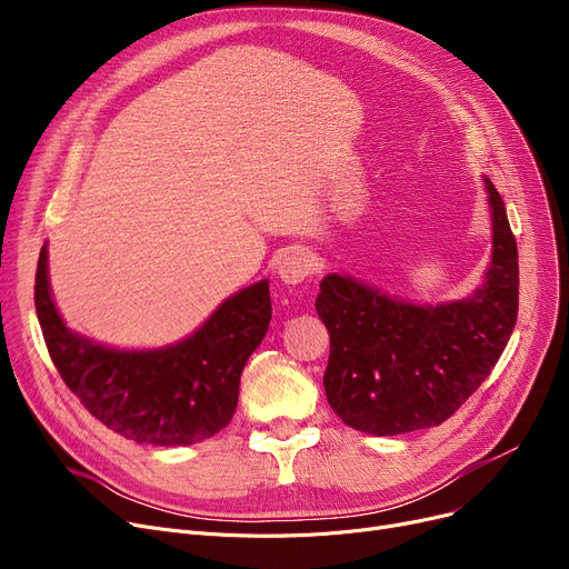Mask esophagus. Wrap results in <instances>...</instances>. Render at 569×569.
Listing matches in <instances>:
<instances>
[{"mask_svg": "<svg viewBox=\"0 0 569 569\" xmlns=\"http://www.w3.org/2000/svg\"><path fill=\"white\" fill-rule=\"evenodd\" d=\"M313 272V256L309 249L305 247H295L292 251H288L279 264V277L283 283H302L305 279H309Z\"/></svg>", "mask_w": 569, "mask_h": 569, "instance_id": "34e87169", "label": "esophagus"}]
</instances>
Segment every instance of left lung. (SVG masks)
I'll list each match as a JSON object with an SVG mask.
<instances>
[{
	"instance_id": "8db88e82",
	"label": "left lung",
	"mask_w": 569,
	"mask_h": 569,
	"mask_svg": "<svg viewBox=\"0 0 569 569\" xmlns=\"http://www.w3.org/2000/svg\"><path fill=\"white\" fill-rule=\"evenodd\" d=\"M485 189L491 262L463 300L415 305L348 274L320 281L316 311L330 332L325 395L348 427L371 436L438 427L500 360L517 325L519 253L489 177Z\"/></svg>"
}]
</instances>
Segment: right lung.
<instances>
[{
	"label": "right lung",
	"instance_id": "obj_1",
	"mask_svg": "<svg viewBox=\"0 0 569 569\" xmlns=\"http://www.w3.org/2000/svg\"><path fill=\"white\" fill-rule=\"evenodd\" d=\"M37 316L69 390L114 433L147 445H193L232 420L239 378L272 320L269 281L230 295L193 335L163 348H110L69 330L48 279L43 244L34 286Z\"/></svg>",
	"mask_w": 569,
	"mask_h": 569
}]
</instances>
